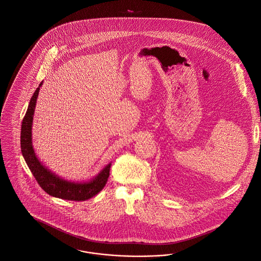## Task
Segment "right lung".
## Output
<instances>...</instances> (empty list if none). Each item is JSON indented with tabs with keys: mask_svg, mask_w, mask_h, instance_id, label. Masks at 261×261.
Masks as SVG:
<instances>
[{
	"mask_svg": "<svg viewBox=\"0 0 261 261\" xmlns=\"http://www.w3.org/2000/svg\"><path fill=\"white\" fill-rule=\"evenodd\" d=\"M37 88L31 98L28 110L22 121L21 129V150L24 161L31 169L34 178L42 190L54 197L71 201H85L94 197L105 187L110 175L111 164L105 166L102 171L90 182H71L60 179L43 166L36 157L32 142V118L36 105L40 87Z\"/></svg>",
	"mask_w": 261,
	"mask_h": 261,
	"instance_id": "right-lung-1",
	"label": "right lung"
}]
</instances>
